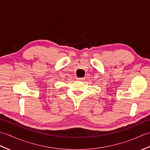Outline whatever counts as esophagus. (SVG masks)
<instances>
[{
  "label": "esophagus",
  "mask_w": 150,
  "mask_h": 150,
  "mask_svg": "<svg viewBox=\"0 0 150 150\" xmlns=\"http://www.w3.org/2000/svg\"><path fill=\"white\" fill-rule=\"evenodd\" d=\"M84 79V78H83V77H79V78H77V80L78 81H83Z\"/></svg>",
  "instance_id": "obj_1"
}]
</instances>
